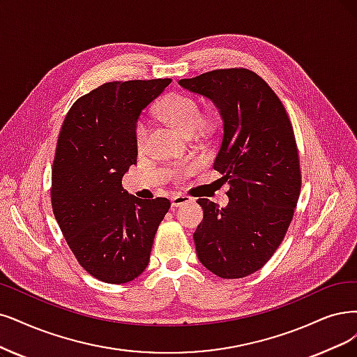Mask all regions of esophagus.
<instances>
[{"mask_svg": "<svg viewBox=\"0 0 357 357\" xmlns=\"http://www.w3.org/2000/svg\"><path fill=\"white\" fill-rule=\"evenodd\" d=\"M191 200H192L191 197H188L185 194H175V195H172V199H170L172 207H181L183 204L191 203Z\"/></svg>", "mask_w": 357, "mask_h": 357, "instance_id": "1", "label": "esophagus"}]
</instances>
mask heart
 Segmentation results:
<instances>
[{"mask_svg": "<svg viewBox=\"0 0 357 357\" xmlns=\"http://www.w3.org/2000/svg\"><path fill=\"white\" fill-rule=\"evenodd\" d=\"M158 112L162 117L167 121L170 125H174L178 130L183 132L185 135H191L197 129H202L206 126L203 121V112L202 105L194 97L187 94H179V92H172L166 96L160 105H158ZM149 134V125L144 119H139L135 125V142L138 147H142L147 141Z\"/></svg>", "mask_w": 357, "mask_h": 357, "instance_id": "obj_1", "label": "heart"}]
</instances>
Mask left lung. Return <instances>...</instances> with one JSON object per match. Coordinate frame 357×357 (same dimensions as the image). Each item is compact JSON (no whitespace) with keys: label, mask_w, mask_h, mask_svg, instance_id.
<instances>
[{"label":"left lung","mask_w":357,"mask_h":357,"mask_svg":"<svg viewBox=\"0 0 357 357\" xmlns=\"http://www.w3.org/2000/svg\"><path fill=\"white\" fill-rule=\"evenodd\" d=\"M215 104L223 138L213 167L228 181L229 203L199 199L194 232L202 265L225 280L259 271L282 243L300 195L291 122L269 85L247 69H220L178 82Z\"/></svg>","instance_id":"obj_1"}]
</instances>
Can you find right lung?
<instances>
[{
	"label": "right lung",
	"mask_w": 357,
	"mask_h": 357,
	"mask_svg": "<svg viewBox=\"0 0 357 357\" xmlns=\"http://www.w3.org/2000/svg\"><path fill=\"white\" fill-rule=\"evenodd\" d=\"M170 79L107 82L75 101L63 122L51 174V204L75 257L89 275L125 284L147 268L170 207L122 187L137 165L135 125Z\"/></svg>",
	"instance_id": "right-lung-1"
}]
</instances>
